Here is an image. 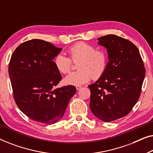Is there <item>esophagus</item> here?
I'll use <instances>...</instances> for the list:
<instances>
[{"label": "esophagus", "mask_w": 153, "mask_h": 153, "mask_svg": "<svg viewBox=\"0 0 153 153\" xmlns=\"http://www.w3.org/2000/svg\"><path fill=\"white\" fill-rule=\"evenodd\" d=\"M81 87H82V86H81V85H76V89L77 90V91H79V89H81Z\"/></svg>", "instance_id": "1"}]
</instances>
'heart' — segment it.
<instances>
[{
  "instance_id": "heart-1",
  "label": "heart",
  "mask_w": 153,
  "mask_h": 153,
  "mask_svg": "<svg viewBox=\"0 0 153 153\" xmlns=\"http://www.w3.org/2000/svg\"><path fill=\"white\" fill-rule=\"evenodd\" d=\"M68 53L73 61H77L76 72L70 73L64 79L65 84L81 85L88 82L91 77L99 79L105 72L108 64L107 54L104 50L95 49L91 44L79 42L68 49ZM54 65L60 72L67 74L72 68V60L60 53L54 58Z\"/></svg>"
}]
</instances>
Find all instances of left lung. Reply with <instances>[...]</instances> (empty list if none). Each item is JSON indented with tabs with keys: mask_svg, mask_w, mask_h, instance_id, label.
Masks as SVG:
<instances>
[{
	"mask_svg": "<svg viewBox=\"0 0 153 153\" xmlns=\"http://www.w3.org/2000/svg\"><path fill=\"white\" fill-rule=\"evenodd\" d=\"M98 41L107 49L108 62L102 76L88 85L90 108L97 118L109 123L132 109L141 95L146 70L139 49L130 41L115 35Z\"/></svg>",
	"mask_w": 153,
	"mask_h": 153,
	"instance_id": "8db88e82",
	"label": "left lung"
}]
</instances>
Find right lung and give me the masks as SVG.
<instances>
[{"label": "right lung", "instance_id": "1", "mask_svg": "<svg viewBox=\"0 0 153 153\" xmlns=\"http://www.w3.org/2000/svg\"><path fill=\"white\" fill-rule=\"evenodd\" d=\"M61 51L48 42L33 39L21 44L10 61L16 105L28 118L43 124L58 122L76 91L74 85L55 88L62 76L53 60Z\"/></svg>", "mask_w": 153, "mask_h": 153}]
</instances>
